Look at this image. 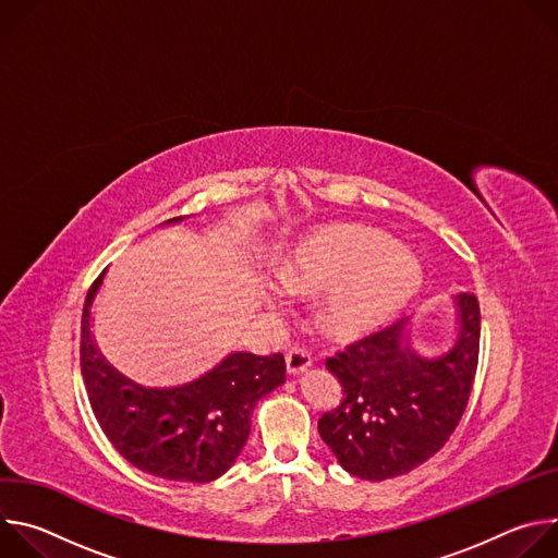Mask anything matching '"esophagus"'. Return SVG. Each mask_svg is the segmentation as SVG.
I'll return each instance as SVG.
<instances>
[{"label": "esophagus", "instance_id": "1", "mask_svg": "<svg viewBox=\"0 0 558 558\" xmlns=\"http://www.w3.org/2000/svg\"><path fill=\"white\" fill-rule=\"evenodd\" d=\"M284 362H287V371H289L291 375H298V373H302V371H306V368L311 366L313 357H311L308 349H304V347H291V349L287 351V355H284Z\"/></svg>", "mask_w": 558, "mask_h": 558}]
</instances>
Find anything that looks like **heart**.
<instances>
[{"label": "heart", "instance_id": "heart-1", "mask_svg": "<svg viewBox=\"0 0 558 558\" xmlns=\"http://www.w3.org/2000/svg\"><path fill=\"white\" fill-rule=\"evenodd\" d=\"M280 280L293 293L329 291L317 320L329 336L351 340L402 311L422 282V269L388 235L336 225L302 241L280 267Z\"/></svg>", "mask_w": 558, "mask_h": 558}]
</instances>
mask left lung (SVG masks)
<instances>
[{
	"mask_svg": "<svg viewBox=\"0 0 558 558\" xmlns=\"http://www.w3.org/2000/svg\"><path fill=\"white\" fill-rule=\"evenodd\" d=\"M459 333L439 357L409 347L407 320L364 336L327 357L342 400L317 430L344 470L366 482L407 474L437 454L454 433L480 362L482 313L474 293H459Z\"/></svg>",
	"mask_w": 558,
	"mask_h": 558,
	"instance_id": "8db88e82",
	"label": "left lung"
}]
</instances>
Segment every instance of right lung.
I'll list each match as a JSON object with an SVG mask.
<instances>
[{
    "mask_svg": "<svg viewBox=\"0 0 558 558\" xmlns=\"http://www.w3.org/2000/svg\"><path fill=\"white\" fill-rule=\"evenodd\" d=\"M181 218H172L174 222ZM82 313V375L93 413L110 444L138 470L168 482L207 484L243 450L260 397L284 381V357L231 353L203 377L174 388H143L114 371L95 349L90 306Z\"/></svg>",
    "mask_w": 558,
    "mask_h": 558,
    "instance_id": "1",
    "label": "right lung"
}]
</instances>
